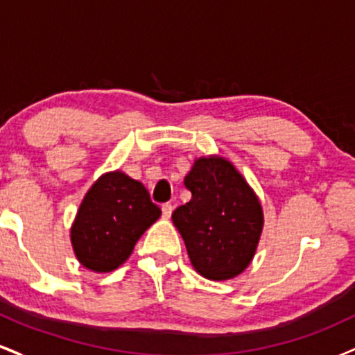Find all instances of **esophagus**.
<instances>
[{
	"instance_id": "34e87169",
	"label": "esophagus",
	"mask_w": 355,
	"mask_h": 355,
	"mask_svg": "<svg viewBox=\"0 0 355 355\" xmlns=\"http://www.w3.org/2000/svg\"><path fill=\"white\" fill-rule=\"evenodd\" d=\"M162 211H164V218H170L172 217L173 205L172 203H164V205H162Z\"/></svg>"
}]
</instances>
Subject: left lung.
I'll use <instances>...</instances> for the list:
<instances>
[{
    "label": "left lung",
    "mask_w": 355,
    "mask_h": 355,
    "mask_svg": "<svg viewBox=\"0 0 355 355\" xmlns=\"http://www.w3.org/2000/svg\"><path fill=\"white\" fill-rule=\"evenodd\" d=\"M191 200L172 214L191 266L210 280L242 274L254 259L263 211L245 178L222 157L195 160L185 177Z\"/></svg>",
    "instance_id": "1"
}]
</instances>
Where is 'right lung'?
Returning <instances> with one entry per match:
<instances>
[{"label": "right lung", "instance_id": "right-lung-1", "mask_svg": "<svg viewBox=\"0 0 355 355\" xmlns=\"http://www.w3.org/2000/svg\"><path fill=\"white\" fill-rule=\"evenodd\" d=\"M160 215L144 183L120 170L101 175L85 195L71 225L76 259L93 272L115 270Z\"/></svg>", "mask_w": 355, "mask_h": 355}]
</instances>
